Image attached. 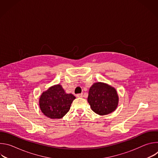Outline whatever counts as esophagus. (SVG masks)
Here are the masks:
<instances>
[{"label": "esophagus", "mask_w": 158, "mask_h": 158, "mask_svg": "<svg viewBox=\"0 0 158 158\" xmlns=\"http://www.w3.org/2000/svg\"><path fill=\"white\" fill-rule=\"evenodd\" d=\"M76 96L77 98H82L83 97V94H78L76 95Z\"/></svg>", "instance_id": "1"}]
</instances>
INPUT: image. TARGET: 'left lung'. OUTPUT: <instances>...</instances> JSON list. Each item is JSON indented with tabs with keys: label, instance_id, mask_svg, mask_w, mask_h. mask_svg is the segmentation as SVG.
<instances>
[{
	"label": "left lung",
	"instance_id": "1",
	"mask_svg": "<svg viewBox=\"0 0 158 158\" xmlns=\"http://www.w3.org/2000/svg\"><path fill=\"white\" fill-rule=\"evenodd\" d=\"M87 101L95 113L103 116L116 109L119 97L114 87L98 82L90 87Z\"/></svg>",
	"mask_w": 158,
	"mask_h": 158
}]
</instances>
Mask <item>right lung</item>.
<instances>
[{
	"label": "right lung",
	"mask_w": 158,
	"mask_h": 158,
	"mask_svg": "<svg viewBox=\"0 0 158 158\" xmlns=\"http://www.w3.org/2000/svg\"><path fill=\"white\" fill-rule=\"evenodd\" d=\"M75 99L72 94H66L61 85L57 84L42 93L39 106L45 116L51 119H60L69 110Z\"/></svg>",
	"instance_id": "add662e5"
}]
</instances>
